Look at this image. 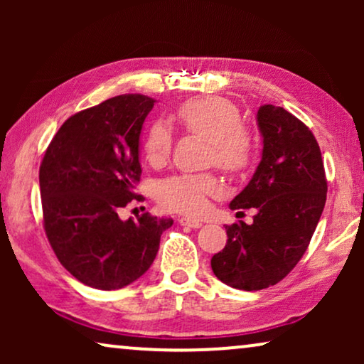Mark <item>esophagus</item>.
Here are the masks:
<instances>
[{"instance_id":"obj_1","label":"esophagus","mask_w":364,"mask_h":364,"mask_svg":"<svg viewBox=\"0 0 364 364\" xmlns=\"http://www.w3.org/2000/svg\"><path fill=\"white\" fill-rule=\"evenodd\" d=\"M178 223H181V225H183V227H191V228L202 227V222L200 220H196V218H188V217L178 218Z\"/></svg>"}]
</instances>
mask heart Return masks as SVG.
<instances>
[{
	"label": "heart",
	"mask_w": 364,
	"mask_h": 364,
	"mask_svg": "<svg viewBox=\"0 0 364 364\" xmlns=\"http://www.w3.org/2000/svg\"><path fill=\"white\" fill-rule=\"evenodd\" d=\"M177 119L187 132L208 141V161L222 171L238 173L250 166L255 142L242 126V114L230 101L217 96L196 97L183 102ZM172 136L166 124L156 122L144 139V154L151 166H162L171 156ZM218 192L212 173H182L168 177L157 187V200L164 208L197 215L205 208L207 197Z\"/></svg>",
	"instance_id": "b5f03b06"
}]
</instances>
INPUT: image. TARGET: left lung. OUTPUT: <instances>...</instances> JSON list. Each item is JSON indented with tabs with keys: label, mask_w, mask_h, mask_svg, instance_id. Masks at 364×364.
Instances as JSON below:
<instances>
[{
	"label": "left lung",
	"mask_w": 364,
	"mask_h": 364,
	"mask_svg": "<svg viewBox=\"0 0 364 364\" xmlns=\"http://www.w3.org/2000/svg\"><path fill=\"white\" fill-rule=\"evenodd\" d=\"M257 122L262 161L232 210L257 208L253 223L227 225V245L212 257L218 280L238 290L277 285L306 252L326 202V176L315 136L283 107L265 104Z\"/></svg>",
	"instance_id": "1"
}]
</instances>
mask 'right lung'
Masks as SVG:
<instances>
[{
    "label": "right lung",
    "instance_id": "obj_1",
    "mask_svg": "<svg viewBox=\"0 0 364 364\" xmlns=\"http://www.w3.org/2000/svg\"><path fill=\"white\" fill-rule=\"evenodd\" d=\"M154 99L122 94L74 114L39 167L43 225L61 265L84 285L119 290L149 270L172 218L121 220L141 181L139 137Z\"/></svg>",
    "mask_w": 364,
    "mask_h": 364
}]
</instances>
